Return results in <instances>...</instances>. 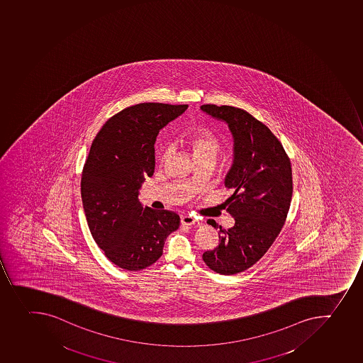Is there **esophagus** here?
I'll return each mask as SVG.
<instances>
[{"label": "esophagus", "mask_w": 363, "mask_h": 363, "mask_svg": "<svg viewBox=\"0 0 363 363\" xmlns=\"http://www.w3.org/2000/svg\"><path fill=\"white\" fill-rule=\"evenodd\" d=\"M180 223L184 225H194L196 223V220L192 216H183L180 218Z\"/></svg>", "instance_id": "esophagus-1"}]
</instances>
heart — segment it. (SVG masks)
Here are the masks:
<instances>
[{
    "instance_id": "obj_1",
    "label": "heart",
    "mask_w": 363,
    "mask_h": 363,
    "mask_svg": "<svg viewBox=\"0 0 363 363\" xmlns=\"http://www.w3.org/2000/svg\"><path fill=\"white\" fill-rule=\"evenodd\" d=\"M187 144L190 145L194 160H209L216 163L220 152L223 149V142L218 135L208 129H200L187 138ZM172 152V147H167L164 150L162 160H169Z\"/></svg>"
}]
</instances>
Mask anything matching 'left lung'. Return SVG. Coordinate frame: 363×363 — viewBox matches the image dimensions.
Segmentation results:
<instances>
[{"instance_id":"8db88e82","label":"left lung","mask_w":363,"mask_h":363,"mask_svg":"<svg viewBox=\"0 0 363 363\" xmlns=\"http://www.w3.org/2000/svg\"><path fill=\"white\" fill-rule=\"evenodd\" d=\"M200 108L228 124L234 138L225 185L234 191L225 205L235 223L223 229L219 227V245L203 252V259L218 274H239L261 259L284 225L292 198L290 158L272 130L248 111L232 106Z\"/></svg>"}]
</instances>
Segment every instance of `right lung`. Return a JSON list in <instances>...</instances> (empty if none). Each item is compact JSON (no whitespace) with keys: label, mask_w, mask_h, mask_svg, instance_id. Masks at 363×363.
I'll return each instance as SVG.
<instances>
[{"label":"right lung","mask_w":363,"mask_h":363,"mask_svg":"<svg viewBox=\"0 0 363 363\" xmlns=\"http://www.w3.org/2000/svg\"><path fill=\"white\" fill-rule=\"evenodd\" d=\"M187 107L145 102L125 108L91 143L82 174V205L93 239L118 268L138 272L154 264L167 236L179 228L177 213L143 208L138 193L154 174L157 135Z\"/></svg>","instance_id":"1"}]
</instances>
